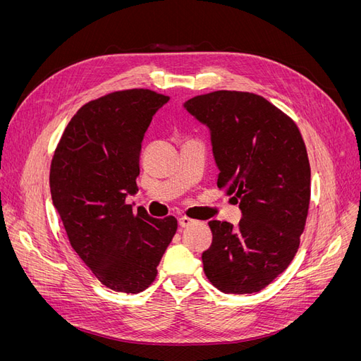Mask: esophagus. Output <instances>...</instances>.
<instances>
[{"instance_id": "34e87169", "label": "esophagus", "mask_w": 361, "mask_h": 361, "mask_svg": "<svg viewBox=\"0 0 361 361\" xmlns=\"http://www.w3.org/2000/svg\"><path fill=\"white\" fill-rule=\"evenodd\" d=\"M195 221L194 220H191V218H188V216H180L179 218V226L180 227H190V226H192Z\"/></svg>"}]
</instances>
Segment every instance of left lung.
<instances>
[{
  "mask_svg": "<svg viewBox=\"0 0 361 361\" xmlns=\"http://www.w3.org/2000/svg\"><path fill=\"white\" fill-rule=\"evenodd\" d=\"M183 106L209 128L220 169L216 185L243 212L238 227L209 221L204 274L226 293L259 292L297 255L309 214L310 164L300 129L265 97L248 92L218 90Z\"/></svg>",
  "mask_w": 361,
  "mask_h": 361,
  "instance_id": "obj_1",
  "label": "left lung"
}]
</instances>
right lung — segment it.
Masks as SVG:
<instances>
[{
    "instance_id": "right-lung-1",
    "label": "right lung",
    "mask_w": 361,
    "mask_h": 361,
    "mask_svg": "<svg viewBox=\"0 0 361 361\" xmlns=\"http://www.w3.org/2000/svg\"><path fill=\"white\" fill-rule=\"evenodd\" d=\"M170 97L147 89L113 92L82 105L54 152L52 203L76 255L104 286L138 293L154 283L178 220L137 214L141 141Z\"/></svg>"
}]
</instances>
